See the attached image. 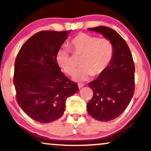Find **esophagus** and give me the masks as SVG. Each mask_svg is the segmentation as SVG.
Instances as JSON below:
<instances>
[{
  "instance_id": "esophagus-1",
  "label": "esophagus",
  "mask_w": 151,
  "mask_h": 151,
  "mask_svg": "<svg viewBox=\"0 0 151 151\" xmlns=\"http://www.w3.org/2000/svg\"><path fill=\"white\" fill-rule=\"evenodd\" d=\"M78 86L79 88H81L84 86V84H83V83H78Z\"/></svg>"
}]
</instances>
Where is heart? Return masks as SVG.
<instances>
[{
    "mask_svg": "<svg viewBox=\"0 0 151 151\" xmlns=\"http://www.w3.org/2000/svg\"><path fill=\"white\" fill-rule=\"evenodd\" d=\"M73 53L82 55L80 63L82 65L73 76L78 81H86L92 76L102 74L110 64L114 56V47L107 38H98L89 34L81 33L70 41ZM56 61L61 68L68 75H73L76 65L67 47L58 51Z\"/></svg>",
    "mask_w": 151,
    "mask_h": 151,
    "instance_id": "1",
    "label": "heart"
}]
</instances>
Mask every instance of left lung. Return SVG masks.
I'll return each instance as SVG.
<instances>
[{
	"mask_svg": "<svg viewBox=\"0 0 151 151\" xmlns=\"http://www.w3.org/2000/svg\"><path fill=\"white\" fill-rule=\"evenodd\" d=\"M88 29L102 34L114 47L110 64L88 84L93 90V97L87 104V110L92 117L109 122L121 115L132 100L135 89V66L129 46L116 31L104 26Z\"/></svg>",
	"mask_w": 151,
	"mask_h": 151,
	"instance_id": "1",
	"label": "left lung"
}]
</instances>
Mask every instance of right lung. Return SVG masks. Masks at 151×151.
Instances as JSON below:
<instances>
[{
    "label": "right lung",
    "mask_w": 151,
    "mask_h": 151,
    "mask_svg": "<svg viewBox=\"0 0 151 151\" xmlns=\"http://www.w3.org/2000/svg\"><path fill=\"white\" fill-rule=\"evenodd\" d=\"M69 32H37L23 44L16 57V100L30 118L40 123L61 117L66 99L79 90L77 83L61 71L56 61L58 51Z\"/></svg>",
    "instance_id": "obj_1"
}]
</instances>
